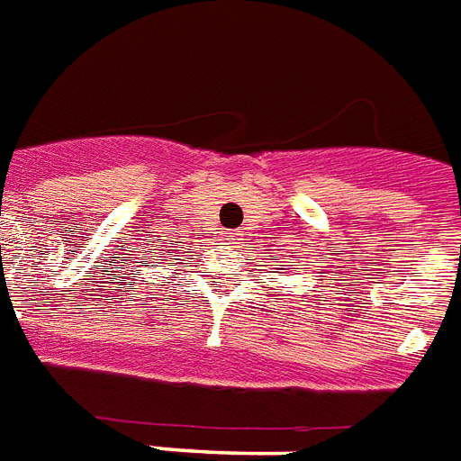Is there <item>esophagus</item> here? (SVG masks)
I'll use <instances>...</instances> for the list:
<instances>
[{"label": "esophagus", "mask_w": 461, "mask_h": 461, "mask_svg": "<svg viewBox=\"0 0 461 461\" xmlns=\"http://www.w3.org/2000/svg\"><path fill=\"white\" fill-rule=\"evenodd\" d=\"M230 237H231V239H230V241H234V234H230Z\"/></svg>", "instance_id": "1"}]
</instances>
